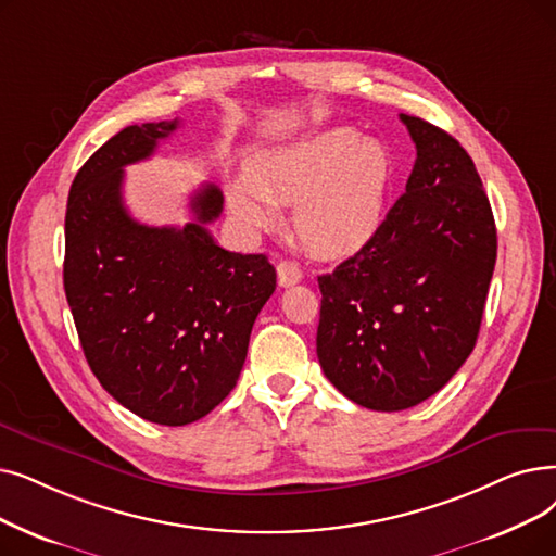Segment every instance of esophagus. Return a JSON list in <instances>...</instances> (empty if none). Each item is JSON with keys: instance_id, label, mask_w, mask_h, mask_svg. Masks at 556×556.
<instances>
[{"instance_id": "1", "label": "esophagus", "mask_w": 556, "mask_h": 556, "mask_svg": "<svg viewBox=\"0 0 556 556\" xmlns=\"http://www.w3.org/2000/svg\"><path fill=\"white\" fill-rule=\"evenodd\" d=\"M277 277H279V286H295L298 281H302V270L295 261H279L277 263Z\"/></svg>"}]
</instances>
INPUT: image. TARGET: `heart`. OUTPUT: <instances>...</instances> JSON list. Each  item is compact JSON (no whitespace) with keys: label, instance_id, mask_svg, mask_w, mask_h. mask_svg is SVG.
I'll use <instances>...</instances> for the list:
<instances>
[{"label":"heart","instance_id":"heart-1","mask_svg":"<svg viewBox=\"0 0 556 556\" xmlns=\"http://www.w3.org/2000/svg\"><path fill=\"white\" fill-rule=\"evenodd\" d=\"M395 179L391 152L352 129H327L248 165L227 202L252 231L279 223L277 204H295L293 231L318 256H350L379 233Z\"/></svg>","mask_w":556,"mask_h":556}]
</instances>
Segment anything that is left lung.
Here are the masks:
<instances>
[{"label": "left lung", "instance_id": "1", "mask_svg": "<svg viewBox=\"0 0 556 556\" xmlns=\"http://www.w3.org/2000/svg\"><path fill=\"white\" fill-rule=\"evenodd\" d=\"M416 163L383 227L318 277L316 336L327 379L372 412L439 393L470 356L497 256L489 198L447 131L400 113Z\"/></svg>", "mask_w": 556, "mask_h": 556}]
</instances>
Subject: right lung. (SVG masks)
<instances>
[{
	"mask_svg": "<svg viewBox=\"0 0 556 556\" xmlns=\"http://www.w3.org/2000/svg\"><path fill=\"white\" fill-rule=\"evenodd\" d=\"M173 123L109 138L70 186L63 286L92 375L131 414L181 427L211 414L243 370L250 333L277 286L265 254L215 243L223 192L202 186L195 220L148 227L123 200L125 165L150 159Z\"/></svg>",
	"mask_w": 556,
	"mask_h": 556,
	"instance_id": "right-lung-1",
	"label": "right lung"
}]
</instances>
